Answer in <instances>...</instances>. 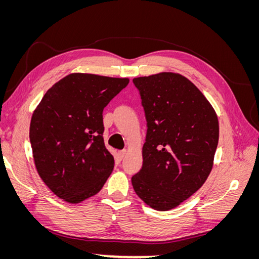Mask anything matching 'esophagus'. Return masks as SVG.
<instances>
[{
	"instance_id": "34e87169",
	"label": "esophagus",
	"mask_w": 259,
	"mask_h": 259,
	"mask_svg": "<svg viewBox=\"0 0 259 259\" xmlns=\"http://www.w3.org/2000/svg\"><path fill=\"white\" fill-rule=\"evenodd\" d=\"M126 155V150H122V151H120L119 152V158H120V160H122V159H124V156Z\"/></svg>"
}]
</instances>
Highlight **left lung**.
<instances>
[{
    "label": "left lung",
    "instance_id": "8db88e82",
    "mask_svg": "<svg viewBox=\"0 0 259 259\" xmlns=\"http://www.w3.org/2000/svg\"><path fill=\"white\" fill-rule=\"evenodd\" d=\"M147 119L143 167L132 177L136 194L156 210L175 208L197 192L213 168L218 117L186 76L160 72L133 79Z\"/></svg>",
    "mask_w": 259,
    "mask_h": 259
}]
</instances>
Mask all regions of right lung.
<instances>
[{"label": "right lung", "mask_w": 259, "mask_h": 259, "mask_svg": "<svg viewBox=\"0 0 259 259\" xmlns=\"http://www.w3.org/2000/svg\"><path fill=\"white\" fill-rule=\"evenodd\" d=\"M130 82L74 72L45 93L32 113L30 143L38 176L49 189L77 204L97 194L114 166L104 143L103 111Z\"/></svg>", "instance_id": "add662e5"}]
</instances>
